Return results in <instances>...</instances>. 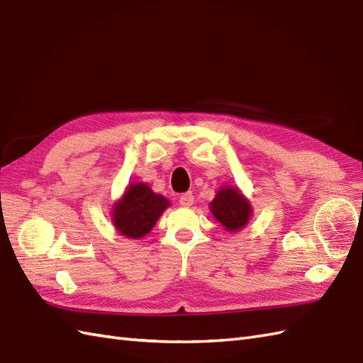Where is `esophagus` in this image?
Masks as SVG:
<instances>
[{
  "instance_id": "obj_1",
  "label": "esophagus",
  "mask_w": 363,
  "mask_h": 363,
  "mask_svg": "<svg viewBox=\"0 0 363 363\" xmlns=\"http://www.w3.org/2000/svg\"><path fill=\"white\" fill-rule=\"evenodd\" d=\"M194 201V196L191 194V191H187V193H182L179 196V203L182 207H190L191 203Z\"/></svg>"
}]
</instances>
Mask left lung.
<instances>
[{"mask_svg": "<svg viewBox=\"0 0 363 363\" xmlns=\"http://www.w3.org/2000/svg\"><path fill=\"white\" fill-rule=\"evenodd\" d=\"M213 216H215L227 230H242L252 216V207L244 199L238 189H220L215 201L210 203Z\"/></svg>", "mask_w": 363, "mask_h": 363, "instance_id": "8db88e82", "label": "left lung"}]
</instances>
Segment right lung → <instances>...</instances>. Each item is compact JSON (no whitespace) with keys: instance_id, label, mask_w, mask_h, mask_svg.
<instances>
[{"instance_id":"add662e5","label":"right lung","mask_w":363,"mask_h":363,"mask_svg":"<svg viewBox=\"0 0 363 363\" xmlns=\"http://www.w3.org/2000/svg\"><path fill=\"white\" fill-rule=\"evenodd\" d=\"M170 206L169 199L152 191L145 184H132L113 208V224L123 236L143 238L155 227L162 211Z\"/></svg>"}]
</instances>
